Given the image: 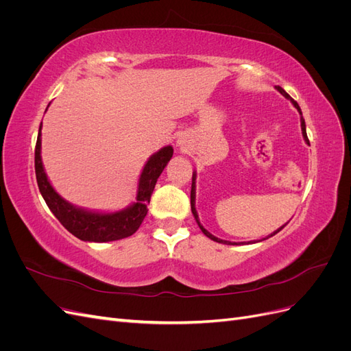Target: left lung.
<instances>
[{
  "label": "left lung",
  "instance_id": "8db88e82",
  "mask_svg": "<svg viewBox=\"0 0 351 351\" xmlns=\"http://www.w3.org/2000/svg\"><path fill=\"white\" fill-rule=\"evenodd\" d=\"M275 89H277L282 97H285L287 99H289L294 107L297 108V111H299V114L302 115V110H300V107H299V104H297L289 93H287L281 86H275ZM300 125H302V134H303V139H304V142L309 145V139H307V133H306V124H304V120H303V117L300 119ZM195 204H196V171H193V177H192V192H190V206H192V214H193V217H195V219H196V222H197V226H199V228L202 230V232H204V234L206 236V237H209L210 240H214V241H217V243H222V244H237V243H232V241H227V240H222V239H218V237H215L214 234H210V232L208 231V230H205L204 228V226L200 224V221H199V215H197V210H196V206H195ZM284 228V226L281 227V228H278L277 231H274L271 236H268V237H272V236H275L277 234L278 231H281ZM267 237V239H268ZM265 240V239H263ZM250 243V241H249ZM252 243H254V241H252Z\"/></svg>",
  "mask_w": 351,
  "mask_h": 351
}]
</instances>
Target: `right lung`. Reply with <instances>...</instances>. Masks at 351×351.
<instances>
[{
    "label": "right lung",
    "instance_id": "1",
    "mask_svg": "<svg viewBox=\"0 0 351 351\" xmlns=\"http://www.w3.org/2000/svg\"><path fill=\"white\" fill-rule=\"evenodd\" d=\"M40 129L42 123L35 147L36 182L42 197L62 227L69 230L74 237L93 243L121 240L134 234L147 214V204L151 202L156 180L173 156V146H164L147 159L139 177L136 200L132 205L117 212H98L71 205L51 186L40 156Z\"/></svg>",
    "mask_w": 351,
    "mask_h": 351
}]
</instances>
